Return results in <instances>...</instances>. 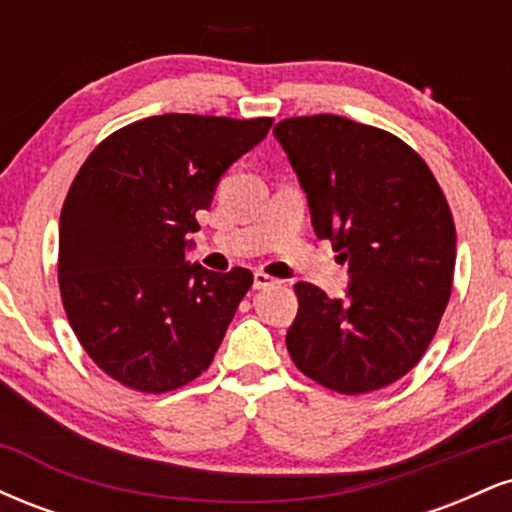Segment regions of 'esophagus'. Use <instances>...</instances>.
Listing matches in <instances>:
<instances>
[{
  "label": "esophagus",
  "instance_id": "1",
  "mask_svg": "<svg viewBox=\"0 0 512 512\" xmlns=\"http://www.w3.org/2000/svg\"><path fill=\"white\" fill-rule=\"evenodd\" d=\"M274 284H276L274 276H269V274H264V272H255V276H252V286H255L257 291L267 289V286H274Z\"/></svg>",
  "mask_w": 512,
  "mask_h": 512
}]
</instances>
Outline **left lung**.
Here are the masks:
<instances>
[{
  "instance_id": "obj_1",
  "label": "left lung",
  "mask_w": 512,
  "mask_h": 512,
  "mask_svg": "<svg viewBox=\"0 0 512 512\" xmlns=\"http://www.w3.org/2000/svg\"><path fill=\"white\" fill-rule=\"evenodd\" d=\"M317 238L349 264L344 298L298 281L286 346L301 373L342 395L395 383L419 363L450 301L455 223L424 158L385 129L339 115L274 127Z\"/></svg>"
}]
</instances>
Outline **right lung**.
<instances>
[{
  "label": "right lung",
  "instance_id": "right-lung-1",
  "mask_svg": "<svg viewBox=\"0 0 512 512\" xmlns=\"http://www.w3.org/2000/svg\"><path fill=\"white\" fill-rule=\"evenodd\" d=\"M272 117L156 115L93 149L60 216V291L69 325L103 373L139 392L178 390L214 361L250 269L185 260L195 214Z\"/></svg>",
  "mask_w": 512,
  "mask_h": 512
}]
</instances>
